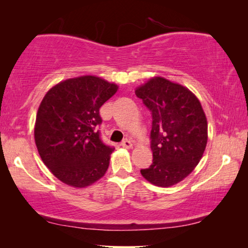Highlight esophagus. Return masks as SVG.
Here are the masks:
<instances>
[{"mask_svg":"<svg viewBox=\"0 0 248 248\" xmlns=\"http://www.w3.org/2000/svg\"><path fill=\"white\" fill-rule=\"evenodd\" d=\"M121 145H123L124 148H125V149H131L132 146H133L132 142L130 141V140H128V139H124L123 142H121Z\"/></svg>","mask_w":248,"mask_h":248,"instance_id":"obj_1","label":"esophagus"}]
</instances>
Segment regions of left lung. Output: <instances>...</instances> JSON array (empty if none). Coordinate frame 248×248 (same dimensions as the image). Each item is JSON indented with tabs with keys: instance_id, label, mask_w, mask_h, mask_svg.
Masks as SVG:
<instances>
[{
	"instance_id": "left-lung-1",
	"label": "left lung",
	"mask_w": 248,
	"mask_h": 248,
	"mask_svg": "<svg viewBox=\"0 0 248 248\" xmlns=\"http://www.w3.org/2000/svg\"><path fill=\"white\" fill-rule=\"evenodd\" d=\"M152 114L153 163L141 170L155 186L170 187L187 177L202 157L208 123L199 99L177 83L156 77L136 90Z\"/></svg>"
}]
</instances>
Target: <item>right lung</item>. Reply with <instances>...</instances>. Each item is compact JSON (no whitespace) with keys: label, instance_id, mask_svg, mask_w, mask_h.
<instances>
[{"label":"right lung","instance_id":"add662e5","mask_svg":"<svg viewBox=\"0 0 248 248\" xmlns=\"http://www.w3.org/2000/svg\"><path fill=\"white\" fill-rule=\"evenodd\" d=\"M118 86L84 75L54 85L36 117L35 142L50 171L69 186L83 188L102 178L115 149L100 139L99 108Z\"/></svg>","mask_w":248,"mask_h":248}]
</instances>
